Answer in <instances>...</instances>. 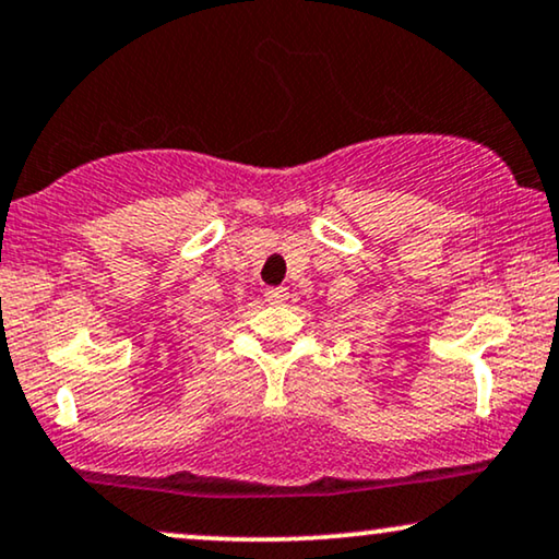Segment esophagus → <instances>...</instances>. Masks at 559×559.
<instances>
[{
	"instance_id": "1",
	"label": "esophagus",
	"mask_w": 559,
	"mask_h": 559,
	"mask_svg": "<svg viewBox=\"0 0 559 559\" xmlns=\"http://www.w3.org/2000/svg\"><path fill=\"white\" fill-rule=\"evenodd\" d=\"M264 297H266V302H272V306H280V302L287 300L289 293H287V287H270L264 293Z\"/></svg>"
}]
</instances>
